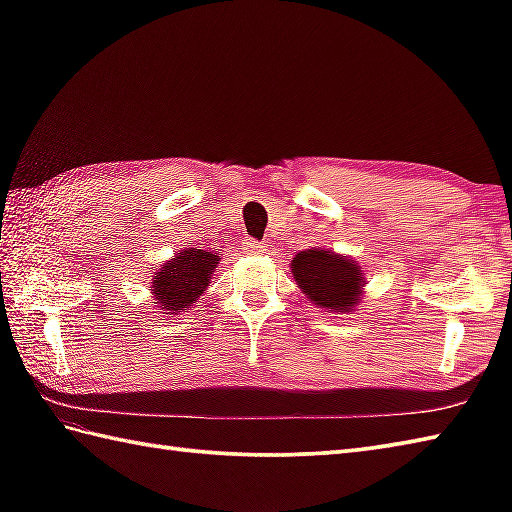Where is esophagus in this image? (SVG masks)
Wrapping results in <instances>:
<instances>
[{
    "label": "esophagus",
    "mask_w": 512,
    "mask_h": 512,
    "mask_svg": "<svg viewBox=\"0 0 512 512\" xmlns=\"http://www.w3.org/2000/svg\"><path fill=\"white\" fill-rule=\"evenodd\" d=\"M242 246H244V253L248 255H262L266 250V246L262 242H255V239H244Z\"/></svg>",
    "instance_id": "34e87169"
}]
</instances>
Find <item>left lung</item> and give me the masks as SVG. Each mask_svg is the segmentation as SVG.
Returning a JSON list of instances; mask_svg holds the SVG:
<instances>
[{"mask_svg": "<svg viewBox=\"0 0 512 512\" xmlns=\"http://www.w3.org/2000/svg\"><path fill=\"white\" fill-rule=\"evenodd\" d=\"M290 273L314 306L347 314L361 303L365 288L363 270L352 257L330 248H308L292 257Z\"/></svg>", "mask_w": 512, "mask_h": 512, "instance_id": "obj_1", "label": "left lung"}]
</instances>
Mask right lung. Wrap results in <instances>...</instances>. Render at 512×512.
Instances as JSON below:
<instances>
[{"label":"right lung","mask_w":512,"mask_h":512,"mask_svg":"<svg viewBox=\"0 0 512 512\" xmlns=\"http://www.w3.org/2000/svg\"><path fill=\"white\" fill-rule=\"evenodd\" d=\"M220 259L217 250H178L165 264H160L151 277L149 288L154 297L151 303H156V310L162 314H180L182 310H189L209 288Z\"/></svg>","instance_id":"add662e5"}]
</instances>
